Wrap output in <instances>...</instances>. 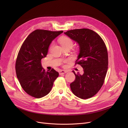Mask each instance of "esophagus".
<instances>
[{"instance_id":"1","label":"esophagus","mask_w":128,"mask_h":128,"mask_svg":"<svg viewBox=\"0 0 128 128\" xmlns=\"http://www.w3.org/2000/svg\"><path fill=\"white\" fill-rule=\"evenodd\" d=\"M67 72V71H66V70H61V71H60L59 74H60V75H61V74H66V73Z\"/></svg>"}]
</instances>
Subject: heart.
Wrapping results in <instances>:
<instances>
[{
  "instance_id": "heart-1",
  "label": "heart",
  "mask_w": 128,
  "mask_h": 128,
  "mask_svg": "<svg viewBox=\"0 0 128 128\" xmlns=\"http://www.w3.org/2000/svg\"><path fill=\"white\" fill-rule=\"evenodd\" d=\"M60 43L63 48H66V47L72 48L73 45H74V42H73L72 40L67 37L62 38L60 40Z\"/></svg>"
}]
</instances>
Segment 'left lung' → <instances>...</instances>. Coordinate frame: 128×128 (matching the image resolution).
I'll use <instances>...</instances> for the list:
<instances>
[{
    "mask_svg": "<svg viewBox=\"0 0 128 128\" xmlns=\"http://www.w3.org/2000/svg\"><path fill=\"white\" fill-rule=\"evenodd\" d=\"M79 45L80 53L76 64L84 69V74L78 72L75 80L70 84L72 93L86 99L96 95L101 88L108 69V52L105 44L95 31L86 28L71 30L64 32Z\"/></svg>",
    "mask_w": 128,
    "mask_h": 128,
    "instance_id": "left-lung-1",
    "label": "left lung"
}]
</instances>
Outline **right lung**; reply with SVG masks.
I'll return each mask as SVG.
<instances>
[{"label":"right lung","mask_w":128,"mask_h":128,"mask_svg":"<svg viewBox=\"0 0 128 128\" xmlns=\"http://www.w3.org/2000/svg\"><path fill=\"white\" fill-rule=\"evenodd\" d=\"M63 31L37 29L31 32L23 43L16 62V77L28 95L40 98L50 91L59 73L52 69L46 71L41 60L47 55L52 42Z\"/></svg>","instance_id":"add662e5"}]
</instances>
